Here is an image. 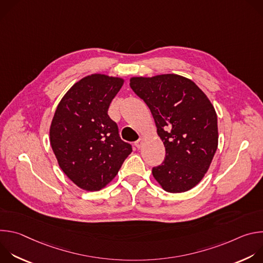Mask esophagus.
I'll list each match as a JSON object with an SVG mask.
<instances>
[{
  "instance_id": "obj_1",
  "label": "esophagus",
  "mask_w": 263,
  "mask_h": 263,
  "mask_svg": "<svg viewBox=\"0 0 263 263\" xmlns=\"http://www.w3.org/2000/svg\"><path fill=\"white\" fill-rule=\"evenodd\" d=\"M142 142H143V139H142V138H139L138 140H136V141L134 142V145H135L137 148H140L141 145H142Z\"/></svg>"
}]
</instances>
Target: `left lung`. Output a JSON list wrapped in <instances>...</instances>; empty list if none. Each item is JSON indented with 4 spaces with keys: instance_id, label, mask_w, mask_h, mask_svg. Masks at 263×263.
<instances>
[{
    "instance_id": "1",
    "label": "left lung",
    "mask_w": 263,
    "mask_h": 263,
    "mask_svg": "<svg viewBox=\"0 0 263 263\" xmlns=\"http://www.w3.org/2000/svg\"><path fill=\"white\" fill-rule=\"evenodd\" d=\"M130 87L151 110L165 146L164 161L152 170L163 190H192L204 177L217 148V117L206 95L178 74L132 78Z\"/></svg>"
}]
</instances>
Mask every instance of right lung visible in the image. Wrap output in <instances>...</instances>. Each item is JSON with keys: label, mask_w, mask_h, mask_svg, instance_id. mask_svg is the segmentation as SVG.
Returning <instances> with one entry per match:
<instances>
[{"label": "right lung", "mask_w": 263, "mask_h": 263, "mask_svg": "<svg viewBox=\"0 0 263 263\" xmlns=\"http://www.w3.org/2000/svg\"><path fill=\"white\" fill-rule=\"evenodd\" d=\"M124 80L91 74L77 82L60 101L50 139L64 174L85 191H100L119 173L132 152L108 116Z\"/></svg>", "instance_id": "right-lung-1"}]
</instances>
